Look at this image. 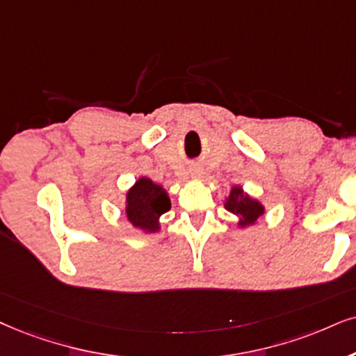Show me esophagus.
<instances>
[{
  "mask_svg": "<svg viewBox=\"0 0 356 356\" xmlns=\"http://www.w3.org/2000/svg\"><path fill=\"white\" fill-rule=\"evenodd\" d=\"M200 174H202V170L199 168H193L192 169V177H195V179L200 177Z\"/></svg>",
  "mask_w": 356,
  "mask_h": 356,
  "instance_id": "34e87169",
  "label": "esophagus"
}]
</instances>
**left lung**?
<instances>
[{
    "mask_svg": "<svg viewBox=\"0 0 356 356\" xmlns=\"http://www.w3.org/2000/svg\"><path fill=\"white\" fill-rule=\"evenodd\" d=\"M225 209L232 211L233 215L240 217V227H246L256 222V218L261 217L264 213L263 205L258 200L250 199L248 195H245L240 187H233L230 192V197L227 199Z\"/></svg>",
    "mask_w": 356,
    "mask_h": 356,
    "instance_id": "left-lung-1",
    "label": "left lung"
}]
</instances>
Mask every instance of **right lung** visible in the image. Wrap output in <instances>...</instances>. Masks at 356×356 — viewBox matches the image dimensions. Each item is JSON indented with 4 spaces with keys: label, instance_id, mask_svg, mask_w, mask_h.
I'll return each mask as SVG.
<instances>
[{
    "label": "right lung",
    "instance_id": "obj_1",
    "mask_svg": "<svg viewBox=\"0 0 356 356\" xmlns=\"http://www.w3.org/2000/svg\"><path fill=\"white\" fill-rule=\"evenodd\" d=\"M126 202V215L129 222L147 232H156L159 228L157 220L170 209V200L164 188L146 177L134 184L128 192Z\"/></svg>",
    "mask_w": 356,
    "mask_h": 356
}]
</instances>
